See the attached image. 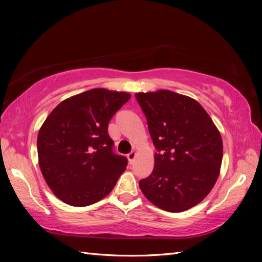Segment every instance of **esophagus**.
I'll return each mask as SVG.
<instances>
[{
	"mask_svg": "<svg viewBox=\"0 0 262 262\" xmlns=\"http://www.w3.org/2000/svg\"><path fill=\"white\" fill-rule=\"evenodd\" d=\"M135 158H136V153H135V152H130V153L127 154V159H128V161H129L130 164H132L133 162H134Z\"/></svg>",
	"mask_w": 262,
	"mask_h": 262,
	"instance_id": "obj_1",
	"label": "esophagus"
}]
</instances>
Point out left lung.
<instances>
[{
    "mask_svg": "<svg viewBox=\"0 0 262 262\" xmlns=\"http://www.w3.org/2000/svg\"><path fill=\"white\" fill-rule=\"evenodd\" d=\"M157 153L140 188L159 208L179 213L207 196L219 178L223 142L196 100L169 90L135 94Z\"/></svg>",
    "mask_w": 262,
    "mask_h": 262,
    "instance_id": "8db88e82",
    "label": "left lung"
}]
</instances>
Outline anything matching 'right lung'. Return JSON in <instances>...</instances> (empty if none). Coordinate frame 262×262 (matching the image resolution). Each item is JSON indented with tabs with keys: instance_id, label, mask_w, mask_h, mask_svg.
Instances as JSON below:
<instances>
[{
	"instance_id": "1",
	"label": "right lung",
	"mask_w": 262,
	"mask_h": 262,
	"mask_svg": "<svg viewBox=\"0 0 262 262\" xmlns=\"http://www.w3.org/2000/svg\"><path fill=\"white\" fill-rule=\"evenodd\" d=\"M129 99L127 92L92 89L64 100L46 118L37 138L39 166L62 202L84 207L114 189L128 161L114 152L108 125Z\"/></svg>"
}]
</instances>
